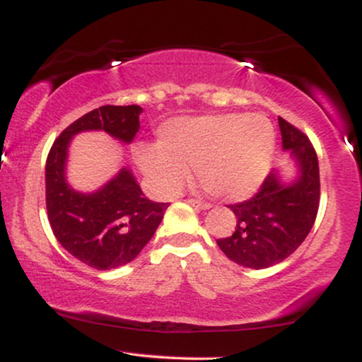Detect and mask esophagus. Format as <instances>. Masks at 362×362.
I'll use <instances>...</instances> for the list:
<instances>
[{"label":"esophagus","instance_id":"esophagus-1","mask_svg":"<svg viewBox=\"0 0 362 362\" xmlns=\"http://www.w3.org/2000/svg\"><path fill=\"white\" fill-rule=\"evenodd\" d=\"M187 202H189L192 207H196V209H209V207H211L209 202H204V201H201V199H192V197H189V199H187Z\"/></svg>","mask_w":362,"mask_h":362}]
</instances>
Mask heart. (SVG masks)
<instances>
[{
    "instance_id": "obj_1",
    "label": "heart",
    "mask_w": 362,
    "mask_h": 362,
    "mask_svg": "<svg viewBox=\"0 0 362 362\" xmlns=\"http://www.w3.org/2000/svg\"><path fill=\"white\" fill-rule=\"evenodd\" d=\"M275 133L264 115L224 113L180 118L160 132V145H143L138 163L153 185L175 192L197 168L211 194L242 199L259 189L269 175Z\"/></svg>"
}]
</instances>
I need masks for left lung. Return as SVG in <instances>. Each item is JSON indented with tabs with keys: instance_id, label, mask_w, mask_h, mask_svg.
Instances as JSON below:
<instances>
[{
	"instance_id": "1",
	"label": "left lung",
	"mask_w": 362,
	"mask_h": 362,
	"mask_svg": "<svg viewBox=\"0 0 362 362\" xmlns=\"http://www.w3.org/2000/svg\"><path fill=\"white\" fill-rule=\"evenodd\" d=\"M281 145L300 166L293 185H281L270 173L250 199L229 204L237 217L235 230L217 245L235 264L267 269L280 264L301 245L315 224L320 207L318 156L300 128L279 117Z\"/></svg>"
}]
</instances>
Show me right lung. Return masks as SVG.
I'll return each mask as SVG.
<instances>
[{
  "label": "right lung",
  "instance_id": "right-lung-1",
  "mask_svg": "<svg viewBox=\"0 0 362 362\" xmlns=\"http://www.w3.org/2000/svg\"><path fill=\"white\" fill-rule=\"evenodd\" d=\"M141 107L103 105L71 123L52 143L46 161V207L51 229L69 254L97 270L125 265L140 254L170 202L145 197L127 168L100 191L82 194L64 177L67 146L78 132L103 130L130 143L140 128Z\"/></svg>",
  "mask_w": 362,
  "mask_h": 362
}]
</instances>
